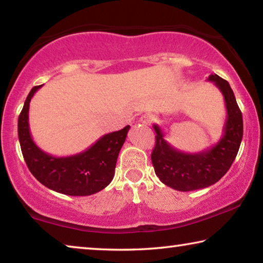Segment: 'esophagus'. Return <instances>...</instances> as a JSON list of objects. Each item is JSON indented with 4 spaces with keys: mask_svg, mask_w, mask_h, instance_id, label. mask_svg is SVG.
<instances>
[{
    "mask_svg": "<svg viewBox=\"0 0 263 263\" xmlns=\"http://www.w3.org/2000/svg\"><path fill=\"white\" fill-rule=\"evenodd\" d=\"M152 121H153V117L148 114H146V115L141 116V117H140V123L146 124V125H148V124L152 123Z\"/></svg>",
    "mask_w": 263,
    "mask_h": 263,
    "instance_id": "obj_1",
    "label": "esophagus"
}]
</instances>
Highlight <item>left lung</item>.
Instances as JSON below:
<instances>
[{"mask_svg":"<svg viewBox=\"0 0 263 263\" xmlns=\"http://www.w3.org/2000/svg\"><path fill=\"white\" fill-rule=\"evenodd\" d=\"M208 81L215 83L220 90L228 114L222 136L217 144L201 152L184 153L164 140L158 124L153 125L157 141L151 159L155 174L163 184L179 191H193L215 184L232 166L241 144L242 115L230 83L217 74H211Z\"/></svg>","mask_w":263,"mask_h":263,"instance_id":"8db88e82","label":"left lung"}]
</instances>
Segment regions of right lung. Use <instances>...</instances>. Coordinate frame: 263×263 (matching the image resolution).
Returning a JSON list of instances; mask_svg holds the SVG:
<instances>
[{
    "label": "right lung",
    "mask_w": 263,
    "mask_h": 263,
    "mask_svg": "<svg viewBox=\"0 0 263 263\" xmlns=\"http://www.w3.org/2000/svg\"><path fill=\"white\" fill-rule=\"evenodd\" d=\"M39 88L42 86L31 89L18 117V139L29 171L48 189L64 195L89 196L103 190L114 179L119 151L130 125L102 136L83 152L53 157L38 147L30 133V102Z\"/></svg>",
    "instance_id": "add662e5"
}]
</instances>
